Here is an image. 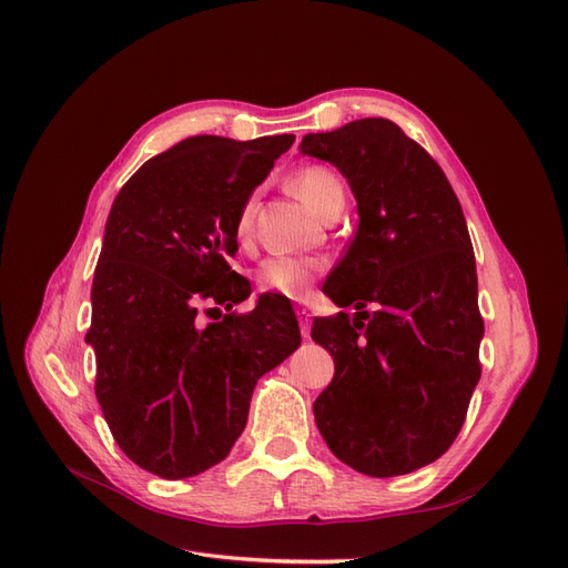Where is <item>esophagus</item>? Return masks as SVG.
<instances>
[{"instance_id": "obj_1", "label": "esophagus", "mask_w": 568, "mask_h": 568, "mask_svg": "<svg viewBox=\"0 0 568 568\" xmlns=\"http://www.w3.org/2000/svg\"><path fill=\"white\" fill-rule=\"evenodd\" d=\"M296 317H298L301 334H303L305 338H311V326H313V315H311V311H307V307H298Z\"/></svg>"}]
</instances>
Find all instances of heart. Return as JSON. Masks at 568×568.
<instances>
[{"instance_id": "obj_1", "label": "heart", "mask_w": 568, "mask_h": 568, "mask_svg": "<svg viewBox=\"0 0 568 568\" xmlns=\"http://www.w3.org/2000/svg\"><path fill=\"white\" fill-rule=\"evenodd\" d=\"M291 189L311 205L315 213H324L336 196H343L341 180L329 168L307 165L291 178ZM253 225V201H246L236 217V236L248 239ZM326 263L317 255H270L257 267V286L270 294H280L286 298H305L313 288L315 280L324 272Z\"/></svg>"}]
</instances>
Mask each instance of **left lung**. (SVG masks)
<instances>
[{
  "instance_id": "left-lung-1",
  "label": "left lung",
  "mask_w": 568,
  "mask_h": 568,
  "mask_svg": "<svg viewBox=\"0 0 568 568\" xmlns=\"http://www.w3.org/2000/svg\"><path fill=\"white\" fill-rule=\"evenodd\" d=\"M298 149L338 168L359 215L324 284L357 313L315 317L311 332L336 365L313 405L317 428L359 474H409L450 448L480 379L484 320L467 220L440 165L386 118L305 134Z\"/></svg>"
}]
</instances>
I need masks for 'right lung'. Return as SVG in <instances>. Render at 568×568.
<instances>
[{
	"label": "right lung",
	"mask_w": 568,
	"mask_h": 568,
	"mask_svg": "<svg viewBox=\"0 0 568 568\" xmlns=\"http://www.w3.org/2000/svg\"><path fill=\"white\" fill-rule=\"evenodd\" d=\"M294 140L189 136L146 161L111 205L84 341L115 443L161 478L225 459L257 379L301 346L286 298L263 294L248 315L199 320L203 301L232 311L248 298V280L227 263L236 217Z\"/></svg>",
	"instance_id": "right-lung-1"
}]
</instances>
